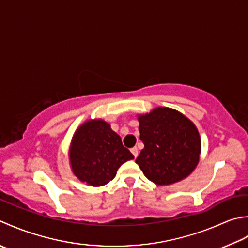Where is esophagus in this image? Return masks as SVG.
Returning <instances> with one entry per match:
<instances>
[{"label":"esophagus","mask_w":248,"mask_h":248,"mask_svg":"<svg viewBox=\"0 0 248 248\" xmlns=\"http://www.w3.org/2000/svg\"><path fill=\"white\" fill-rule=\"evenodd\" d=\"M130 151H131V153H133V155L135 156V158H136V157H137V156H138V149H137V148H136V146H134V148H133V149H131Z\"/></svg>","instance_id":"esophagus-1"}]
</instances>
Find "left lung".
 <instances>
[{
	"mask_svg": "<svg viewBox=\"0 0 248 248\" xmlns=\"http://www.w3.org/2000/svg\"><path fill=\"white\" fill-rule=\"evenodd\" d=\"M144 144L136 159L143 174L159 186L184 180L199 163L201 138L196 125L178 110L154 108L138 114Z\"/></svg>",
	"mask_w": 248,
	"mask_h": 248,
	"instance_id": "left-lung-1",
	"label": "left lung"
}]
</instances>
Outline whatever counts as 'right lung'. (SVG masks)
Masks as SVG:
<instances>
[{"label":"right lung","instance_id":"1","mask_svg":"<svg viewBox=\"0 0 248 248\" xmlns=\"http://www.w3.org/2000/svg\"><path fill=\"white\" fill-rule=\"evenodd\" d=\"M69 165L79 181L94 187L114 179L121 165L134 158L120 136L102 119L85 121L76 129L68 150Z\"/></svg>","mask_w":248,"mask_h":248}]
</instances>
